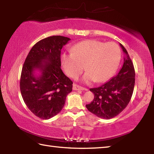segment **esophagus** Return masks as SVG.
<instances>
[{"instance_id":"obj_1","label":"esophagus","mask_w":154,"mask_h":154,"mask_svg":"<svg viewBox=\"0 0 154 154\" xmlns=\"http://www.w3.org/2000/svg\"><path fill=\"white\" fill-rule=\"evenodd\" d=\"M72 89H73V90H88L86 88H83V87H81L79 85L75 84V83H73V85H72Z\"/></svg>"}]
</instances>
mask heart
I'll return each instance as SVG.
<instances>
[{
	"mask_svg": "<svg viewBox=\"0 0 154 154\" xmlns=\"http://www.w3.org/2000/svg\"><path fill=\"white\" fill-rule=\"evenodd\" d=\"M120 60L121 50L115 43L88 40L75 45L71 54H63L61 63L70 77L79 76L85 65L87 72L83 78L85 82H104L114 75Z\"/></svg>",
	"mask_w": 154,
	"mask_h": 154,
	"instance_id": "b5f03b06",
	"label": "heart"
}]
</instances>
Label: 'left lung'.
Instances as JSON below:
<instances>
[{
  "mask_svg": "<svg viewBox=\"0 0 154 154\" xmlns=\"http://www.w3.org/2000/svg\"><path fill=\"white\" fill-rule=\"evenodd\" d=\"M126 54L122 67L116 76L98 88L89 89L94 99L87 104L88 110L100 118L110 119L127 107L132 97L135 86V72L127 50L120 44Z\"/></svg>",
  "mask_w": 154,
  "mask_h": 154,
  "instance_id": "1",
  "label": "left lung"
}]
</instances>
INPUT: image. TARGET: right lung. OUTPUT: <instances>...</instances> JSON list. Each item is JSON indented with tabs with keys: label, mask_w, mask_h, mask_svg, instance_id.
<instances>
[{
	"label": "right lung",
	"mask_w": 154,
	"mask_h": 154,
	"mask_svg": "<svg viewBox=\"0 0 154 154\" xmlns=\"http://www.w3.org/2000/svg\"><path fill=\"white\" fill-rule=\"evenodd\" d=\"M71 39L61 35L46 38L30 50L22 67L20 91L25 104L33 114L49 119L62 110L72 82L60 69V52ZM41 72L39 76L35 71Z\"/></svg>",
	"instance_id": "obj_1"
}]
</instances>
